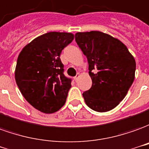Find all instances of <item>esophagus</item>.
Wrapping results in <instances>:
<instances>
[{"instance_id":"esophagus-1","label":"esophagus","mask_w":149,"mask_h":149,"mask_svg":"<svg viewBox=\"0 0 149 149\" xmlns=\"http://www.w3.org/2000/svg\"><path fill=\"white\" fill-rule=\"evenodd\" d=\"M79 76H80V74L79 73H78V74H76V76L74 77V80H75V81H78V79H79Z\"/></svg>"}]
</instances>
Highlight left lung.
Masks as SVG:
<instances>
[{
  "label": "left lung",
  "instance_id": "left-lung-1",
  "mask_svg": "<svg viewBox=\"0 0 149 149\" xmlns=\"http://www.w3.org/2000/svg\"><path fill=\"white\" fill-rule=\"evenodd\" d=\"M75 41L87 58L92 79L91 89L83 94L85 103L99 112L113 109L133 83L135 58L122 42L103 32H79Z\"/></svg>",
  "mask_w": 149,
  "mask_h": 149
}]
</instances>
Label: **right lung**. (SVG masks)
<instances>
[{
  "mask_svg": "<svg viewBox=\"0 0 149 149\" xmlns=\"http://www.w3.org/2000/svg\"><path fill=\"white\" fill-rule=\"evenodd\" d=\"M73 40L71 33H46L19 54L16 83L27 102L43 113H54L66 103L71 79L63 74L60 54Z\"/></svg>",
  "mask_w": 149,
  "mask_h": 149,
  "instance_id": "right-lung-1",
  "label": "right lung"
}]
</instances>
